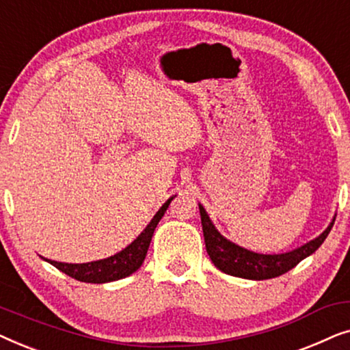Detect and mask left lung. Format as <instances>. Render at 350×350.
I'll return each mask as SVG.
<instances>
[{
  "label": "left lung",
  "instance_id": "left-lung-1",
  "mask_svg": "<svg viewBox=\"0 0 350 350\" xmlns=\"http://www.w3.org/2000/svg\"><path fill=\"white\" fill-rule=\"evenodd\" d=\"M199 210L200 221H202L205 248H207L210 260L224 274L242 277V279L248 280L274 279V277H279L285 274V272H288L290 269H293L299 261H303L304 258L312 255L322 245L329 231H332L334 219H336V215H334L332 223L328 224V228L319 237L312 239V241L304 243V245L295 248V250L277 253V255L275 253L274 255H265V253H255L252 250H247V248L228 241L215 228L208 213L205 212V208L200 204Z\"/></svg>",
  "mask_w": 350,
  "mask_h": 350
}]
</instances>
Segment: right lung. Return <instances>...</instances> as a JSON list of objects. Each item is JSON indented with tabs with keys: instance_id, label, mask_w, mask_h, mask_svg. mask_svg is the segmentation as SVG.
I'll list each match as a JSON object with an SVG mask.
<instances>
[{
	"instance_id": "add662e5",
	"label": "right lung",
	"mask_w": 350,
	"mask_h": 350,
	"mask_svg": "<svg viewBox=\"0 0 350 350\" xmlns=\"http://www.w3.org/2000/svg\"><path fill=\"white\" fill-rule=\"evenodd\" d=\"M175 196L167 200L162 207L157 210V213L152 217V219L148 223V226L143 229L140 236L133 241L131 245H127L124 250L118 252L116 255L105 258V260L98 261H90V262H81V265H73V262H59L52 260H44L51 262L52 266H55L57 269L65 272L66 275L73 277V279L79 282H85V284H107V282H114L124 277L131 275L137 269H140V266L145 261V256L150 248L152 234L157 223L161 221V218L164 217L165 210L169 208Z\"/></svg>"
}]
</instances>
